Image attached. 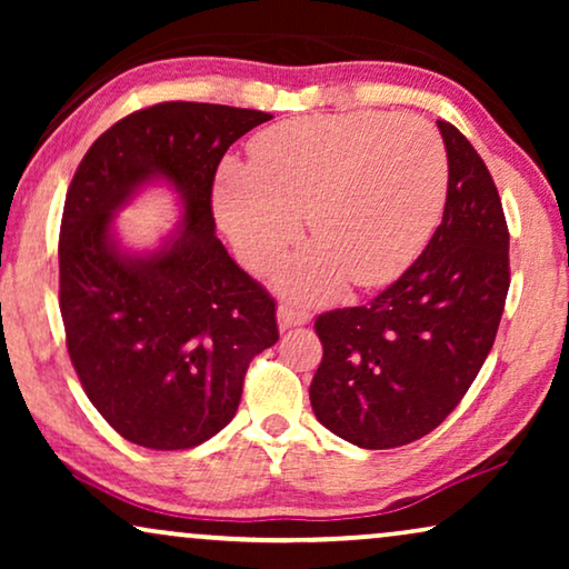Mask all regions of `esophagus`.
Masks as SVG:
<instances>
[{"label":"esophagus","instance_id":"1","mask_svg":"<svg viewBox=\"0 0 569 569\" xmlns=\"http://www.w3.org/2000/svg\"><path fill=\"white\" fill-rule=\"evenodd\" d=\"M308 321H310L308 310L292 306V302H282V306L277 308V323L282 331L295 329V326H306Z\"/></svg>","mask_w":569,"mask_h":569}]
</instances>
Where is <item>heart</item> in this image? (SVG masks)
I'll list each match as a JSON object with an SVG mask.
<instances>
[{
  "label": "heart",
  "mask_w": 569,
  "mask_h": 569,
  "mask_svg": "<svg viewBox=\"0 0 569 569\" xmlns=\"http://www.w3.org/2000/svg\"><path fill=\"white\" fill-rule=\"evenodd\" d=\"M251 168L224 162L214 212L253 269L274 263L300 236L316 248L279 274L284 292L323 300L349 279L378 287L407 271L440 220L446 147L419 116L357 111L310 116L253 137Z\"/></svg>",
  "instance_id": "obj_1"
}]
</instances>
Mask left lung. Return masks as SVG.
<instances>
[{
  "mask_svg": "<svg viewBox=\"0 0 569 569\" xmlns=\"http://www.w3.org/2000/svg\"><path fill=\"white\" fill-rule=\"evenodd\" d=\"M442 222L422 256L368 306L316 318L323 360L316 419L368 450L432 432L463 399L495 345L510 287V232L485 160L453 123Z\"/></svg>",
  "mask_w": 569,
  "mask_h": 569,
  "instance_id": "obj_1",
  "label": "left lung"
}]
</instances>
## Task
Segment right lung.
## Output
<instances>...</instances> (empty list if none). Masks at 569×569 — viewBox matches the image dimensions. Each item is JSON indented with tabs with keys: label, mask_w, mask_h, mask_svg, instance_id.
I'll list each match as a JSON object with an SVG mask.
<instances>
[{
	"label": "right lung",
	"mask_w": 569,
	"mask_h": 569,
	"mask_svg": "<svg viewBox=\"0 0 569 569\" xmlns=\"http://www.w3.org/2000/svg\"><path fill=\"white\" fill-rule=\"evenodd\" d=\"M271 113L170 100L103 131L69 183L59 308L77 378L121 438L186 450L236 417L251 360L277 345V302L214 236L212 183L232 142ZM182 199L158 252L129 254L112 217L147 182Z\"/></svg>",
	"instance_id": "add662e5"
}]
</instances>
